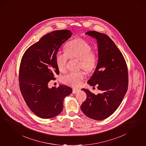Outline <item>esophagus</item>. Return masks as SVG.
Instances as JSON below:
<instances>
[{"label":"esophagus","mask_w":146,"mask_h":146,"mask_svg":"<svg viewBox=\"0 0 146 146\" xmlns=\"http://www.w3.org/2000/svg\"><path fill=\"white\" fill-rule=\"evenodd\" d=\"M80 91V90L79 89H76V88H73L72 89V93L74 94H75L76 93H77L78 92H79Z\"/></svg>","instance_id":"1"}]
</instances>
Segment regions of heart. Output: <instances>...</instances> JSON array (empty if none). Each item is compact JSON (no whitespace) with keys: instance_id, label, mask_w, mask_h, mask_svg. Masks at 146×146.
Instances as JSON below:
<instances>
[{"instance_id":"heart-1","label":"heart","mask_w":146,"mask_h":146,"mask_svg":"<svg viewBox=\"0 0 146 146\" xmlns=\"http://www.w3.org/2000/svg\"><path fill=\"white\" fill-rule=\"evenodd\" d=\"M69 57L80 60V67L88 72L94 70L97 64V55L92 51L89 43L82 38H77L68 43L66 50H59L57 52L56 62L58 70H66V66ZM85 77L83 71L71 72L62 76V82L72 86H80Z\"/></svg>"}]
</instances>
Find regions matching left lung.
Instances as JSON below:
<instances>
[{
  "instance_id": "obj_1",
  "label": "left lung",
  "mask_w": 146,
  "mask_h": 146,
  "mask_svg": "<svg viewBox=\"0 0 146 146\" xmlns=\"http://www.w3.org/2000/svg\"><path fill=\"white\" fill-rule=\"evenodd\" d=\"M85 34L97 40L98 64L88 83L96 85L100 93L94 94L89 90L82 89L87 97L80 108L89 118L102 120L117 110L127 92V66L122 53L107 35L96 31Z\"/></svg>"
}]
</instances>
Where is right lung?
<instances>
[{
	"instance_id": "1",
	"label": "right lung",
	"mask_w": 146,
	"mask_h": 146,
	"mask_svg": "<svg viewBox=\"0 0 146 146\" xmlns=\"http://www.w3.org/2000/svg\"><path fill=\"white\" fill-rule=\"evenodd\" d=\"M69 30L48 33L25 52L19 69V86L29 109L38 117L50 119L63 110V100L72 93L70 87L60 85L49 89L50 80L60 71L56 56L62 44L70 38Z\"/></svg>"
}]
</instances>
